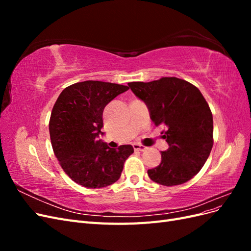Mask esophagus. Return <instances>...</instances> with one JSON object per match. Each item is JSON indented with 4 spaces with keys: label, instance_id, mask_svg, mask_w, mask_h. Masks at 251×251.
I'll list each match as a JSON object with an SVG mask.
<instances>
[{
    "label": "esophagus",
    "instance_id": "1",
    "mask_svg": "<svg viewBox=\"0 0 251 251\" xmlns=\"http://www.w3.org/2000/svg\"><path fill=\"white\" fill-rule=\"evenodd\" d=\"M133 148H134L135 151H143L147 150V147L142 146V144H137V143L133 144Z\"/></svg>",
    "mask_w": 251,
    "mask_h": 251
}]
</instances>
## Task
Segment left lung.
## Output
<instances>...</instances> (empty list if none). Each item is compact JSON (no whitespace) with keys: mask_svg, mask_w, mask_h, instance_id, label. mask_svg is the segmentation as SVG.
I'll list each match as a JSON object with an SVG mask.
<instances>
[{"mask_svg":"<svg viewBox=\"0 0 251 251\" xmlns=\"http://www.w3.org/2000/svg\"><path fill=\"white\" fill-rule=\"evenodd\" d=\"M127 85L147 104L153 123L168 127L163 138L169 149L161 151V163L148 171L149 177L165 186L185 183L203 168L214 144L208 103L198 88L177 77Z\"/></svg>","mask_w":251,"mask_h":251,"instance_id":"left-lung-1","label":"left lung"}]
</instances>
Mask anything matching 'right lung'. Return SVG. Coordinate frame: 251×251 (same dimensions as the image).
Listing matches in <instances>:
<instances>
[{
    "label": "right lung",
    "mask_w": 251,
    "mask_h": 251,
    "mask_svg": "<svg viewBox=\"0 0 251 251\" xmlns=\"http://www.w3.org/2000/svg\"><path fill=\"white\" fill-rule=\"evenodd\" d=\"M127 90L118 83L86 80L64 89L55 101L49 123L52 149L64 172L79 185L113 184L134 153L131 144L112 149L98 139L103 135L104 107Z\"/></svg>",
    "instance_id": "right-lung-1"
}]
</instances>
